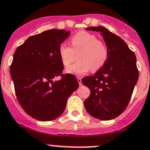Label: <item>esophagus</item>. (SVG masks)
I'll return each mask as SVG.
<instances>
[{"instance_id":"34e87169","label":"esophagus","mask_w":150,"mask_h":150,"mask_svg":"<svg viewBox=\"0 0 150 150\" xmlns=\"http://www.w3.org/2000/svg\"><path fill=\"white\" fill-rule=\"evenodd\" d=\"M77 80H78V82H79V85H82V78L80 77V76H77Z\"/></svg>"}]
</instances>
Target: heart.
<instances>
[{
	"label": "heart",
	"instance_id": "obj_1",
	"mask_svg": "<svg viewBox=\"0 0 150 150\" xmlns=\"http://www.w3.org/2000/svg\"><path fill=\"white\" fill-rule=\"evenodd\" d=\"M72 48L65 43L59 47V56L62 65L68 67L75 60L78 55V62L66 69L70 74H83L88 71L93 72L101 69L108 58L106 44L98 40L97 37L88 31H79L71 38Z\"/></svg>",
	"mask_w": 150,
	"mask_h": 150
}]
</instances>
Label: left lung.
Masks as SVG:
<instances>
[{
    "instance_id": "8db88e82",
    "label": "left lung",
    "mask_w": 150,
    "mask_h": 150,
    "mask_svg": "<svg viewBox=\"0 0 150 150\" xmlns=\"http://www.w3.org/2000/svg\"><path fill=\"white\" fill-rule=\"evenodd\" d=\"M86 30L100 32L108 47V58L93 76L82 79L91 91L84 105L96 119L110 120L122 114L130 101L138 79L136 57L122 38L105 27H90Z\"/></svg>"
}]
</instances>
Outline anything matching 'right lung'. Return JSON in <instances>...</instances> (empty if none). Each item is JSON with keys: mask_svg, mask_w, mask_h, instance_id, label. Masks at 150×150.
Wrapping results in <instances>:
<instances>
[{"mask_svg": "<svg viewBox=\"0 0 150 150\" xmlns=\"http://www.w3.org/2000/svg\"><path fill=\"white\" fill-rule=\"evenodd\" d=\"M70 35L63 29H50L31 36L15 51L10 74L20 105L41 122L52 121L66 108L68 97L79 82L74 75L62 74L60 44ZM60 76L58 81L52 79Z\"/></svg>", "mask_w": 150, "mask_h": 150, "instance_id": "obj_1", "label": "right lung"}]
</instances>
